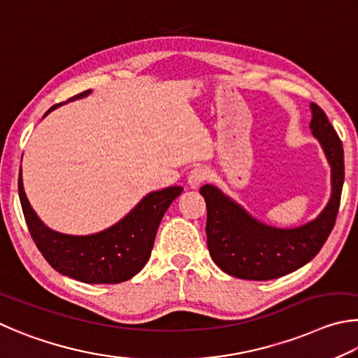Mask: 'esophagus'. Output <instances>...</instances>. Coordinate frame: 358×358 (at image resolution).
Listing matches in <instances>:
<instances>
[{"label":"esophagus","instance_id":"obj_1","mask_svg":"<svg viewBox=\"0 0 358 358\" xmlns=\"http://www.w3.org/2000/svg\"><path fill=\"white\" fill-rule=\"evenodd\" d=\"M208 179H209V171L204 166L193 168L190 174H189V178H187V180H189V185L192 187V189H196V187L203 185Z\"/></svg>","mask_w":358,"mask_h":358}]
</instances>
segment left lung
I'll return each instance as SVG.
<instances>
[{
  "instance_id": "8db88e82",
  "label": "left lung",
  "mask_w": 358,
  "mask_h": 358,
  "mask_svg": "<svg viewBox=\"0 0 358 358\" xmlns=\"http://www.w3.org/2000/svg\"><path fill=\"white\" fill-rule=\"evenodd\" d=\"M310 127L331 166V198L316 220L296 229H277L253 220L241 206L203 185L208 208V248L215 264L236 278L264 281L297 271L319 253L335 227L344 182L343 143L321 106L311 103Z\"/></svg>"
}]
</instances>
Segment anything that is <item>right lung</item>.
<instances>
[{"label":"right lung","instance_id":"1","mask_svg":"<svg viewBox=\"0 0 358 358\" xmlns=\"http://www.w3.org/2000/svg\"><path fill=\"white\" fill-rule=\"evenodd\" d=\"M87 92L90 91L80 92L69 100L85 97ZM56 106L59 103L53 105L45 115ZM180 193V187H168L149 193L115 227L99 234L78 237L48 229L31 209L22 178H18L23 215L36 247L55 271L90 285H116L130 280L141 271L154 247L163 214Z\"/></svg>","mask_w":358,"mask_h":358}]
</instances>
